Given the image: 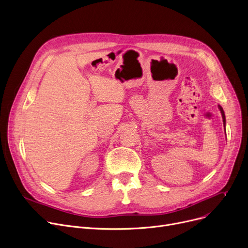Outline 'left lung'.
<instances>
[{
	"instance_id": "1",
	"label": "left lung",
	"mask_w": 248,
	"mask_h": 248,
	"mask_svg": "<svg viewBox=\"0 0 248 248\" xmlns=\"http://www.w3.org/2000/svg\"><path fill=\"white\" fill-rule=\"evenodd\" d=\"M218 108H219V110H220V112H221V115H222V119H223V124L225 125V114H224V111H223L222 107H221V106H219V105H218Z\"/></svg>"
}]
</instances>
